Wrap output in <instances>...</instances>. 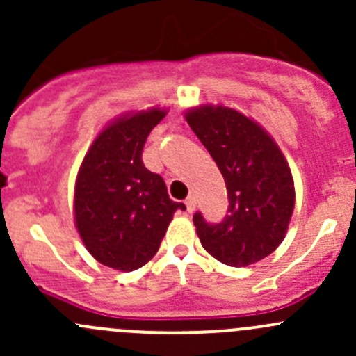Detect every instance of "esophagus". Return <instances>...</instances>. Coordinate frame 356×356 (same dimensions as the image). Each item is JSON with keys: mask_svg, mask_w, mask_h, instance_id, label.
Segmentation results:
<instances>
[{"mask_svg": "<svg viewBox=\"0 0 356 356\" xmlns=\"http://www.w3.org/2000/svg\"><path fill=\"white\" fill-rule=\"evenodd\" d=\"M186 208H188V211H193L196 208V200H195V196H188V198H186Z\"/></svg>", "mask_w": 356, "mask_h": 356, "instance_id": "esophagus-1", "label": "esophagus"}]
</instances>
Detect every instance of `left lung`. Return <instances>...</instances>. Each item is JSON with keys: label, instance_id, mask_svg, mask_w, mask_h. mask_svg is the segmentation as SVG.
<instances>
[{"label": "left lung", "instance_id": "1", "mask_svg": "<svg viewBox=\"0 0 356 356\" xmlns=\"http://www.w3.org/2000/svg\"><path fill=\"white\" fill-rule=\"evenodd\" d=\"M227 188V215L218 224L193 215L204 250L231 267L264 260L284 239L294 208L288 161L258 124L225 106H201L186 115Z\"/></svg>", "mask_w": 356, "mask_h": 356}]
</instances>
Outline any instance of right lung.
Returning a JSON list of instances; mask_svg holds the SVG:
<instances>
[{"label":"right lung","instance_id":"1","mask_svg":"<svg viewBox=\"0 0 356 356\" xmlns=\"http://www.w3.org/2000/svg\"><path fill=\"white\" fill-rule=\"evenodd\" d=\"M165 110L139 111L108 125L89 148L75 182V225L89 253L131 272L160 248L175 210L161 175L143 163V149Z\"/></svg>","mask_w":356,"mask_h":356}]
</instances>
